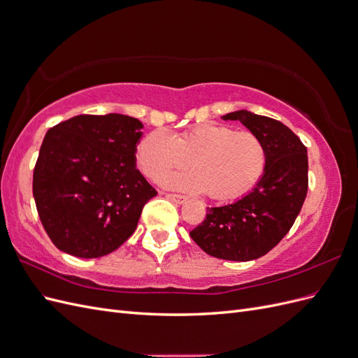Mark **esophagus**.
I'll use <instances>...</instances> for the list:
<instances>
[{
	"mask_svg": "<svg viewBox=\"0 0 358 358\" xmlns=\"http://www.w3.org/2000/svg\"><path fill=\"white\" fill-rule=\"evenodd\" d=\"M166 197L173 200L175 203H178V204H182V203L187 201V197L185 196H180V194H170V192H167Z\"/></svg>",
	"mask_w": 358,
	"mask_h": 358,
	"instance_id": "obj_1",
	"label": "esophagus"
}]
</instances>
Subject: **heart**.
Instances as JSON below:
<instances>
[{"label":"heart","mask_w":358,"mask_h":358,"mask_svg":"<svg viewBox=\"0 0 358 358\" xmlns=\"http://www.w3.org/2000/svg\"><path fill=\"white\" fill-rule=\"evenodd\" d=\"M137 164L150 179H159L175 169L166 185L206 192L213 200L243 196L263 176L267 154L263 140L252 131H234L229 125L201 124L173 137L164 129L145 136L136 150Z\"/></svg>","instance_id":"obj_1"}]
</instances>
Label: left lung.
<instances>
[{"mask_svg": "<svg viewBox=\"0 0 358 358\" xmlns=\"http://www.w3.org/2000/svg\"><path fill=\"white\" fill-rule=\"evenodd\" d=\"M224 121H239L266 146L267 162L252 191L234 203L208 208L189 236L206 254L230 262L266 255L289 231L308 194V150L276 119L236 110Z\"/></svg>", "mask_w": 358, "mask_h": 358, "instance_id": "1", "label": "left lung"}]
</instances>
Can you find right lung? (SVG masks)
I'll list each match as a JSON object with an SVG mask.
<instances>
[{
	"label": "right lung",
	"instance_id": "obj_1",
	"mask_svg": "<svg viewBox=\"0 0 358 358\" xmlns=\"http://www.w3.org/2000/svg\"><path fill=\"white\" fill-rule=\"evenodd\" d=\"M142 128L127 115H79L46 133L32 194L59 251L99 258L134 233L143 206L157 196L136 169Z\"/></svg>",
	"mask_w": 358,
	"mask_h": 358
}]
</instances>
